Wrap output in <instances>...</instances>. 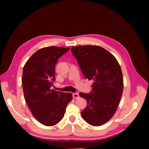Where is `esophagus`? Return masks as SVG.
<instances>
[{
	"instance_id": "34e87169",
	"label": "esophagus",
	"mask_w": 149,
	"mask_h": 149,
	"mask_svg": "<svg viewBox=\"0 0 149 149\" xmlns=\"http://www.w3.org/2000/svg\"><path fill=\"white\" fill-rule=\"evenodd\" d=\"M73 97L74 100H77V99H78L79 97V95L78 93H73Z\"/></svg>"
}]
</instances>
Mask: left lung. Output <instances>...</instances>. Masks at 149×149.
<instances>
[{
	"instance_id": "8db88e82",
	"label": "left lung",
	"mask_w": 149,
	"mask_h": 149,
	"mask_svg": "<svg viewBox=\"0 0 149 149\" xmlns=\"http://www.w3.org/2000/svg\"><path fill=\"white\" fill-rule=\"evenodd\" d=\"M71 50L85 78L93 81L91 93H79L87 101L81 115L89 124L100 126L112 118L119 106L124 88L120 66L111 53L100 46L73 47Z\"/></svg>"
}]
</instances>
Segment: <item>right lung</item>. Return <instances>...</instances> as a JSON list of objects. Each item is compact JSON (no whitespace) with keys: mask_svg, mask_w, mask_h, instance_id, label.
<instances>
[{"mask_svg":"<svg viewBox=\"0 0 149 149\" xmlns=\"http://www.w3.org/2000/svg\"><path fill=\"white\" fill-rule=\"evenodd\" d=\"M70 48L48 47L34 53L24 65L22 83L24 97L33 116L40 123L53 126L63 119L73 96L51 89L55 81L58 58Z\"/></svg>","mask_w":149,"mask_h":149,"instance_id":"right-lung-1","label":"right lung"}]
</instances>
